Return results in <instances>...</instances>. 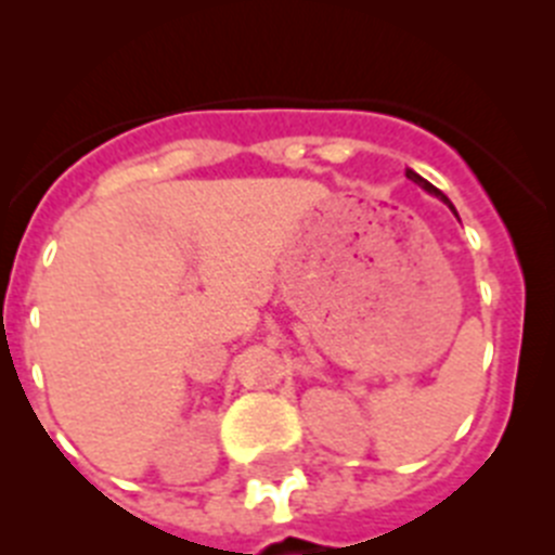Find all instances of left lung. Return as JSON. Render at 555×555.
I'll return each instance as SVG.
<instances>
[{
	"instance_id": "8db88e82",
	"label": "left lung",
	"mask_w": 555,
	"mask_h": 555,
	"mask_svg": "<svg viewBox=\"0 0 555 555\" xmlns=\"http://www.w3.org/2000/svg\"><path fill=\"white\" fill-rule=\"evenodd\" d=\"M405 178H409V180H411V183H416V185H420V189H423V191H428V194H434V197H439V199H442V203H444V205H448V208H450V210H453V214H455L453 203H450V199H448V197H444L442 191L436 189V185H434V183H428V180H425V178H420V175H416V171H414V169H405ZM455 217H459V214H455Z\"/></svg>"
}]
</instances>
